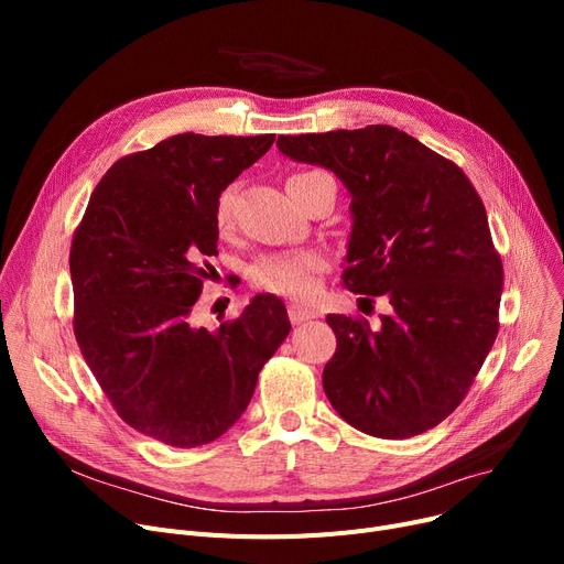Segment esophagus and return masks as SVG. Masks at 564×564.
I'll use <instances>...</instances> for the list:
<instances>
[{
    "label": "esophagus",
    "instance_id": "34e87169",
    "mask_svg": "<svg viewBox=\"0 0 564 564\" xmlns=\"http://www.w3.org/2000/svg\"><path fill=\"white\" fill-rule=\"evenodd\" d=\"M288 315H290V322H292V324H304V322L317 317V313H315L313 308L300 306V304H290V306H288Z\"/></svg>",
    "mask_w": 564,
    "mask_h": 564
}]
</instances>
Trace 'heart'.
I'll use <instances>...</instances> for the list:
<instances>
[{
	"mask_svg": "<svg viewBox=\"0 0 564 564\" xmlns=\"http://www.w3.org/2000/svg\"><path fill=\"white\" fill-rule=\"evenodd\" d=\"M317 175V171L294 173L288 183H302L306 177ZM232 205V189H226L217 203V221L219 226L228 224ZM324 270V260L313 251L285 253V256H267L251 267V279L260 288L285 294V297H311L319 283V274Z\"/></svg>",
	"mask_w": 564,
	"mask_h": 564,
	"instance_id": "1",
	"label": "heart"
}]
</instances>
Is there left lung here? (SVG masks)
I'll return each instance as SVG.
<instances>
[{
  "mask_svg": "<svg viewBox=\"0 0 564 564\" xmlns=\"http://www.w3.org/2000/svg\"><path fill=\"white\" fill-rule=\"evenodd\" d=\"M276 145L345 185L343 281L368 297L387 294L393 308L377 329L327 315L338 347L322 372L324 393L366 434L432 430L464 400L498 334L502 264L478 192L459 166L391 126L279 137Z\"/></svg>",
  "mask_w": 564,
  "mask_h": 564,
  "instance_id": "8db88e82",
  "label": "left lung"
}]
</instances>
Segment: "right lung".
Listing matches in <instances>:
<instances>
[{
  "label": "right lung",
  "instance_id": "add662e5",
  "mask_svg": "<svg viewBox=\"0 0 564 564\" xmlns=\"http://www.w3.org/2000/svg\"><path fill=\"white\" fill-rule=\"evenodd\" d=\"M272 143L274 134L169 137L102 175L75 232L77 345L118 416L166 446L228 432L290 334L274 294H256L215 332L189 322L203 258L217 253L219 196Z\"/></svg>",
  "mask_w": 564,
  "mask_h": 564
}]
</instances>
